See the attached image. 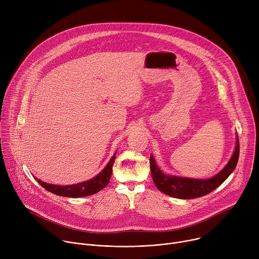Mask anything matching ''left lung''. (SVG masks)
<instances>
[{
  "instance_id": "8db88e82",
  "label": "left lung",
  "mask_w": 259,
  "mask_h": 259,
  "mask_svg": "<svg viewBox=\"0 0 259 259\" xmlns=\"http://www.w3.org/2000/svg\"><path fill=\"white\" fill-rule=\"evenodd\" d=\"M240 143L237 141L234 154L225 168L210 178H190L164 172L158 165L153 154H151V172L154 183L158 190L170 197L177 199H195L206 196L223 183L235 170L239 160Z\"/></svg>"
}]
</instances>
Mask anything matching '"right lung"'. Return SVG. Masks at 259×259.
I'll use <instances>...</instances> for the list:
<instances>
[{
    "mask_svg": "<svg viewBox=\"0 0 259 259\" xmlns=\"http://www.w3.org/2000/svg\"><path fill=\"white\" fill-rule=\"evenodd\" d=\"M115 159H116V154H114V156L110 158L106 166L96 176H94L91 179L85 180L83 182L75 183V184H68V186H57V184L47 183L38 178L35 177L34 178L48 192H51L52 194H55L57 196L68 197V198L87 197V196H91L93 194L98 193L99 191H101L107 186L110 176H112Z\"/></svg>",
    "mask_w": 259,
    "mask_h": 259,
    "instance_id": "add662e5",
    "label": "right lung"
}]
</instances>
